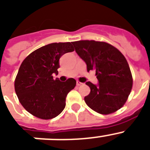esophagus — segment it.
<instances>
[{"label":"esophagus","mask_w":150,"mask_h":150,"mask_svg":"<svg viewBox=\"0 0 150 150\" xmlns=\"http://www.w3.org/2000/svg\"><path fill=\"white\" fill-rule=\"evenodd\" d=\"M83 83H80V82L79 81H76V86H82V85H83Z\"/></svg>","instance_id":"obj_1"}]
</instances>
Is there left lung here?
Listing matches in <instances>:
<instances>
[{
  "label": "left lung",
  "instance_id": "1",
  "mask_svg": "<svg viewBox=\"0 0 150 150\" xmlns=\"http://www.w3.org/2000/svg\"><path fill=\"white\" fill-rule=\"evenodd\" d=\"M75 51L86 62L87 71H95L98 84L87 82L91 89L85 101L91 110L107 115L120 110L132 91L133 79L128 62L121 52L105 42H72Z\"/></svg>",
  "mask_w": 150,
  "mask_h": 150
}]
</instances>
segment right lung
<instances>
[{"mask_svg":"<svg viewBox=\"0 0 150 150\" xmlns=\"http://www.w3.org/2000/svg\"><path fill=\"white\" fill-rule=\"evenodd\" d=\"M74 51L71 43H53L42 46L22 62L15 79V91L19 102L30 114L42 120L59 116L66 105V97L76 86L70 78L61 82L53 79L59 74V59Z\"/></svg>","mask_w":150,"mask_h":150,"instance_id":"add662e5","label":"right lung"}]
</instances>
